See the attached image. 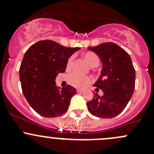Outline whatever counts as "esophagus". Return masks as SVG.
I'll list each match as a JSON object with an SVG mask.
<instances>
[{"label": "esophagus", "instance_id": "obj_1", "mask_svg": "<svg viewBox=\"0 0 154 154\" xmlns=\"http://www.w3.org/2000/svg\"><path fill=\"white\" fill-rule=\"evenodd\" d=\"M82 91H83V90H82V89H77V93H82Z\"/></svg>", "mask_w": 154, "mask_h": 154}]
</instances>
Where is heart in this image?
I'll return each instance as SVG.
<instances>
[{
	"label": "heart",
	"mask_w": 154,
	"mask_h": 154,
	"mask_svg": "<svg viewBox=\"0 0 154 154\" xmlns=\"http://www.w3.org/2000/svg\"><path fill=\"white\" fill-rule=\"evenodd\" d=\"M85 60L88 62V63L90 65L91 67H97L100 63V59L98 56L95 53L88 51L84 54ZM74 60V57L71 56L69 58L66 63V68L67 69H70L73 66ZM92 80L88 76H80L76 73H72L69 74L67 77V82L69 85H71L73 87H75L77 88H84L88 86V85L91 82Z\"/></svg>",
	"instance_id": "heart-1"
}]
</instances>
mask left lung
<instances>
[{
  "label": "left lung",
  "instance_id": "8db88e82",
  "mask_svg": "<svg viewBox=\"0 0 154 154\" xmlns=\"http://www.w3.org/2000/svg\"><path fill=\"white\" fill-rule=\"evenodd\" d=\"M88 48L97 54L103 63L94 86L103 91V96L96 94L86 103L88 110L97 117L113 118L123 111L134 93L136 75L132 60L123 48L111 42Z\"/></svg>",
  "mask_w": 154,
  "mask_h": 154
}]
</instances>
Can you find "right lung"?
<instances>
[{
  "label": "right lung",
  "mask_w": 154,
  "mask_h": 154,
  "mask_svg": "<svg viewBox=\"0 0 154 154\" xmlns=\"http://www.w3.org/2000/svg\"><path fill=\"white\" fill-rule=\"evenodd\" d=\"M80 49L46 40L37 42L26 51L19 70L22 91L40 116L57 117L69 109L76 89L68 85L60 91L55 79L59 73L65 72L69 58Z\"/></svg>",
  "instance_id": "1"
}]
</instances>
